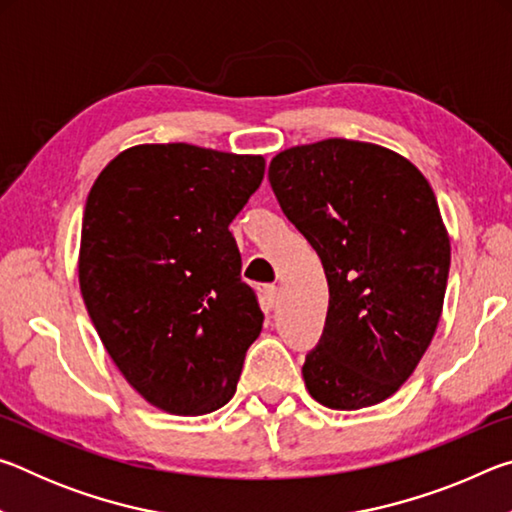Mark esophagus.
<instances>
[{
    "mask_svg": "<svg viewBox=\"0 0 512 512\" xmlns=\"http://www.w3.org/2000/svg\"><path fill=\"white\" fill-rule=\"evenodd\" d=\"M264 300L268 307H275L277 302V287H273V284H268V287H264Z\"/></svg>",
    "mask_w": 512,
    "mask_h": 512,
    "instance_id": "1",
    "label": "esophagus"
}]
</instances>
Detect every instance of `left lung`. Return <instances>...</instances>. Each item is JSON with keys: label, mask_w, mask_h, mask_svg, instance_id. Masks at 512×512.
<instances>
[{"label": "left lung", "mask_w": 512, "mask_h": 512, "mask_svg": "<svg viewBox=\"0 0 512 512\" xmlns=\"http://www.w3.org/2000/svg\"><path fill=\"white\" fill-rule=\"evenodd\" d=\"M268 180L329 284L323 339L302 368L309 395L336 411L388 400L443 316L452 246L431 185L404 155L343 137L280 151Z\"/></svg>", "instance_id": "1"}]
</instances>
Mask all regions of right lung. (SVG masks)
<instances>
[{
    "label": "right lung",
    "mask_w": 512,
    "mask_h": 512,
    "mask_svg": "<svg viewBox=\"0 0 512 512\" xmlns=\"http://www.w3.org/2000/svg\"><path fill=\"white\" fill-rule=\"evenodd\" d=\"M264 164L185 142L137 144L94 180L81 296L110 359L155 409L205 415L237 391L264 316L228 228Z\"/></svg>",
    "instance_id": "1"
}]
</instances>
